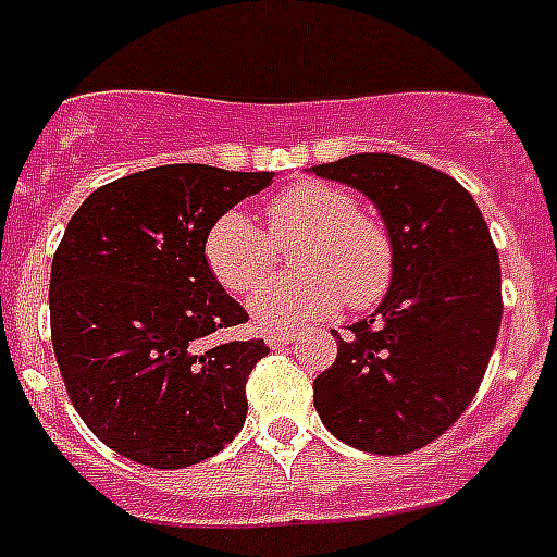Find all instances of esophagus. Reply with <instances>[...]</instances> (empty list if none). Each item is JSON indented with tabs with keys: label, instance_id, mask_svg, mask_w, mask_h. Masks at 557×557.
Segmentation results:
<instances>
[{
	"label": "esophagus",
	"instance_id": "obj_1",
	"mask_svg": "<svg viewBox=\"0 0 557 557\" xmlns=\"http://www.w3.org/2000/svg\"><path fill=\"white\" fill-rule=\"evenodd\" d=\"M297 332H265V344L269 347H283V344H288V341H295Z\"/></svg>",
	"mask_w": 557,
	"mask_h": 557
}]
</instances>
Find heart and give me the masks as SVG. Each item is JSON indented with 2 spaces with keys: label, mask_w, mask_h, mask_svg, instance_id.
<instances>
[{
  "label": "heart",
  "mask_w": 557,
  "mask_h": 557,
  "mask_svg": "<svg viewBox=\"0 0 557 557\" xmlns=\"http://www.w3.org/2000/svg\"><path fill=\"white\" fill-rule=\"evenodd\" d=\"M304 274L274 280L251 297L262 326L323 321L347 304L352 312L379 306L393 286L396 245L379 216L361 210L352 190L306 178L274 193L265 231L243 210H225L205 234L201 253L219 286L248 295L277 269L280 248Z\"/></svg>",
  "instance_id": "obj_1"
}]
</instances>
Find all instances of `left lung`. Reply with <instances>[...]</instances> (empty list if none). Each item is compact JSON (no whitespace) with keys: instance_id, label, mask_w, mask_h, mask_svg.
Listing matches in <instances>:
<instances>
[{"instance_id":"left-lung-1","label":"left lung","mask_w":557,"mask_h":557,"mask_svg":"<svg viewBox=\"0 0 557 557\" xmlns=\"http://www.w3.org/2000/svg\"><path fill=\"white\" fill-rule=\"evenodd\" d=\"M318 176L379 205L396 274L379 312L349 326L314 407L341 442L396 457L431 445L480 389L503 318L500 257L483 213L457 178L422 161L361 152Z\"/></svg>"}]
</instances>
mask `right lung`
I'll use <instances>...</instances> for the list:
<instances>
[{
	"label": "right lung",
	"mask_w": 557,
	"mask_h": 557,
	"mask_svg": "<svg viewBox=\"0 0 557 557\" xmlns=\"http://www.w3.org/2000/svg\"><path fill=\"white\" fill-rule=\"evenodd\" d=\"M271 173L164 164L98 187L51 262V344L65 393L107 448L150 468L213 457L243 431L262 338L219 341L248 312L208 271L213 219Z\"/></svg>",
	"instance_id": "obj_1"
}]
</instances>
